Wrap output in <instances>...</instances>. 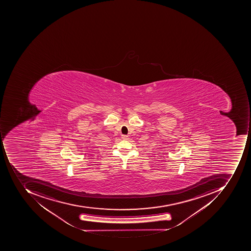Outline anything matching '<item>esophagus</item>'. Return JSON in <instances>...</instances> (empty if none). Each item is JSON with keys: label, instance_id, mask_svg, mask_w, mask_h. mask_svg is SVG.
<instances>
[{"label": "esophagus", "instance_id": "1", "mask_svg": "<svg viewBox=\"0 0 251 251\" xmlns=\"http://www.w3.org/2000/svg\"><path fill=\"white\" fill-rule=\"evenodd\" d=\"M122 138L123 139H128V136H126V135H122Z\"/></svg>", "mask_w": 251, "mask_h": 251}]
</instances>
